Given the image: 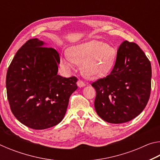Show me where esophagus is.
I'll return each mask as SVG.
<instances>
[{"label":"esophagus","mask_w":160,"mask_h":160,"mask_svg":"<svg viewBox=\"0 0 160 160\" xmlns=\"http://www.w3.org/2000/svg\"><path fill=\"white\" fill-rule=\"evenodd\" d=\"M77 85H78V87H79V88H82V87H84V86L85 85V82H83L82 81L80 80H78Z\"/></svg>","instance_id":"obj_1"}]
</instances>
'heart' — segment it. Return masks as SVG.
<instances>
[{"label":"heart","instance_id":"obj_1","mask_svg":"<svg viewBox=\"0 0 160 160\" xmlns=\"http://www.w3.org/2000/svg\"><path fill=\"white\" fill-rule=\"evenodd\" d=\"M116 50L113 46L97 40L82 43L70 47L61 58V63L67 69H72L74 63L80 64V70L88 78L104 76L114 65Z\"/></svg>","mask_w":160,"mask_h":160}]
</instances>
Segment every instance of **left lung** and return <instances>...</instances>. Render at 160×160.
Masks as SVG:
<instances>
[{"label":"left lung","instance_id":"obj_1","mask_svg":"<svg viewBox=\"0 0 160 160\" xmlns=\"http://www.w3.org/2000/svg\"><path fill=\"white\" fill-rule=\"evenodd\" d=\"M151 77V64L145 53L135 43L124 41L111 73L92 84L97 92V114L110 123H126L136 117L150 98Z\"/></svg>","mask_w":160,"mask_h":160}]
</instances>
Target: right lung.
Segmentation results:
<instances>
[{"label": "right lung", "mask_w": 160, "mask_h": 160, "mask_svg": "<svg viewBox=\"0 0 160 160\" xmlns=\"http://www.w3.org/2000/svg\"><path fill=\"white\" fill-rule=\"evenodd\" d=\"M37 38L16 53L6 75L7 96L13 115L35 130L57 125L66 114L77 78L58 75L59 54Z\"/></svg>", "instance_id": "right-lung-1"}]
</instances>
